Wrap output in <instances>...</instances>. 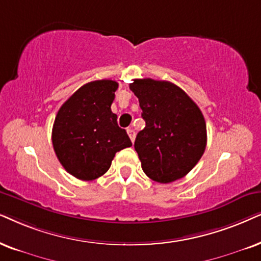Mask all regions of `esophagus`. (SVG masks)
Segmentation results:
<instances>
[{"label": "esophagus", "instance_id": "esophagus-1", "mask_svg": "<svg viewBox=\"0 0 261 261\" xmlns=\"http://www.w3.org/2000/svg\"><path fill=\"white\" fill-rule=\"evenodd\" d=\"M126 131H127V135H128V137H130V140L134 142V141H135V137H136V134H135V130H134V128L128 127Z\"/></svg>", "mask_w": 261, "mask_h": 261}]
</instances>
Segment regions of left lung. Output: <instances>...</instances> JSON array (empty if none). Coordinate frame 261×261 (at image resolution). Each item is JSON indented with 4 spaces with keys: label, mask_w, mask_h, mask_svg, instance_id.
Wrapping results in <instances>:
<instances>
[{
    "label": "left lung",
    "mask_w": 261,
    "mask_h": 261,
    "mask_svg": "<svg viewBox=\"0 0 261 261\" xmlns=\"http://www.w3.org/2000/svg\"><path fill=\"white\" fill-rule=\"evenodd\" d=\"M146 127L137 134L135 149L142 170L158 183H171L189 173L207 143L206 121L197 105L176 84L150 78L135 79Z\"/></svg>",
    "instance_id": "obj_1"
}]
</instances>
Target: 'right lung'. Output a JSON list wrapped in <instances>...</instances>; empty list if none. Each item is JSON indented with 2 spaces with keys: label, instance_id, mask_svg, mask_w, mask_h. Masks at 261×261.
<instances>
[{
  "label": "right lung",
  "instance_id": "1",
  "mask_svg": "<svg viewBox=\"0 0 261 261\" xmlns=\"http://www.w3.org/2000/svg\"><path fill=\"white\" fill-rule=\"evenodd\" d=\"M117 89V82L110 79L84 84L55 117L51 133L55 154L64 169L78 179L101 177L117 151L133 146L111 110Z\"/></svg>",
  "mask_w": 261,
  "mask_h": 261
}]
</instances>
